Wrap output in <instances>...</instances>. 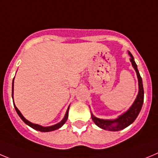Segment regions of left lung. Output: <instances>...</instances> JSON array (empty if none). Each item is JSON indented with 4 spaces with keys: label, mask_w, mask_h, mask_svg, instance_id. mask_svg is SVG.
<instances>
[{
    "label": "left lung",
    "mask_w": 158,
    "mask_h": 158,
    "mask_svg": "<svg viewBox=\"0 0 158 158\" xmlns=\"http://www.w3.org/2000/svg\"><path fill=\"white\" fill-rule=\"evenodd\" d=\"M129 55L131 56V62L132 64V66L135 70L136 74H137L138 79H139V94L137 95L135 101L133 103L130 109L123 113V115L120 116L117 119L113 120H102V119H98V118L94 116L93 114H91V117L93 121L94 122L97 126L105 130L112 131H120L122 129H124L127 126L132 123L137 118L138 115L139 114L141 111L142 107H143V101H144V89H143V80L140 76L139 70L137 69V64L135 62V60L133 56L129 52Z\"/></svg>",
    "instance_id": "left-lung-1"
}]
</instances>
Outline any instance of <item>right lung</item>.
<instances>
[{
  "instance_id": "add662e5",
  "label": "right lung",
  "mask_w": 158,
  "mask_h": 158,
  "mask_svg": "<svg viewBox=\"0 0 158 158\" xmlns=\"http://www.w3.org/2000/svg\"><path fill=\"white\" fill-rule=\"evenodd\" d=\"M14 79H13V82H12V96L13 97V86H14ZM14 107H15V111H16V113H18V115L19 116V117L22 119L23 121L25 123H27V125H29L30 127H31L32 128H34L35 130H37V131H43V132H48V131H54V130H56V129L60 128V127H62L64 124L65 122L67 121V120H68V117H69V109H68V110H67L66 112V114H65L63 120H61V121L60 122V123H56V124L55 125H52V126H50V127H42V126H40V125L38 124H35V123H31L30 121H28L27 120H26L25 118L23 117V116L22 114H21V113L19 112V110L16 108V106L14 105Z\"/></svg>"
}]
</instances>
